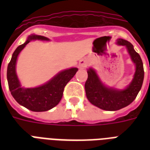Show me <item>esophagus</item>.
<instances>
[{
    "label": "esophagus",
    "mask_w": 150,
    "mask_h": 150,
    "mask_svg": "<svg viewBox=\"0 0 150 150\" xmlns=\"http://www.w3.org/2000/svg\"><path fill=\"white\" fill-rule=\"evenodd\" d=\"M87 65V61H86V60H84V59H82V60H81V61H79V68H85V67H86Z\"/></svg>",
    "instance_id": "obj_1"
}]
</instances>
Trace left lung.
<instances>
[{
  "label": "left lung",
  "instance_id": "left-lung-1",
  "mask_svg": "<svg viewBox=\"0 0 150 150\" xmlns=\"http://www.w3.org/2000/svg\"><path fill=\"white\" fill-rule=\"evenodd\" d=\"M117 43L125 46L135 64V75L129 86L123 90L105 86L93 68L87 71L88 79L85 83L86 94L89 102L105 110H117L132 103L142 88L144 79L142 61L139 54L134 50L132 44L123 39H117Z\"/></svg>",
  "mask_w": 150,
  "mask_h": 150
}]
</instances>
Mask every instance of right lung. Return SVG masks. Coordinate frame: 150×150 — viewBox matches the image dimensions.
<instances>
[{
  "label": "right lung",
  "instance_id": "obj_1",
  "mask_svg": "<svg viewBox=\"0 0 150 150\" xmlns=\"http://www.w3.org/2000/svg\"><path fill=\"white\" fill-rule=\"evenodd\" d=\"M33 40H49L45 36L31 35L22 45L18 46L13 53L7 70L8 87L12 96L20 105L32 111L43 112L52 109L61 101L64 87L75 73L77 68H71L59 72L53 79L36 88H23L21 86L15 71V65L18 54L26 44Z\"/></svg>",
  "mask_w": 150,
  "mask_h": 150
}]
</instances>
